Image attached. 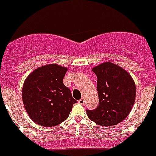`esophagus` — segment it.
<instances>
[{
	"label": "esophagus",
	"mask_w": 156,
	"mask_h": 156,
	"mask_svg": "<svg viewBox=\"0 0 156 156\" xmlns=\"http://www.w3.org/2000/svg\"><path fill=\"white\" fill-rule=\"evenodd\" d=\"M78 103H79L80 105L85 104V100H84V98H82L80 99V100H78Z\"/></svg>",
	"instance_id": "obj_1"
}]
</instances>
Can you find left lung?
I'll use <instances>...</instances> for the list:
<instances>
[{
	"label": "left lung",
	"instance_id": "1",
	"mask_svg": "<svg viewBox=\"0 0 156 156\" xmlns=\"http://www.w3.org/2000/svg\"><path fill=\"white\" fill-rule=\"evenodd\" d=\"M98 78L99 105L87 115L101 126H112L122 122L131 112L136 100V84L130 73L110 62L93 69Z\"/></svg>",
	"mask_w": 156,
	"mask_h": 156
}]
</instances>
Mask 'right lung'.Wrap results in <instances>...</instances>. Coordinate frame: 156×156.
<instances>
[{
  "label": "right lung",
  "mask_w": 156,
  "mask_h": 156,
  "mask_svg": "<svg viewBox=\"0 0 156 156\" xmlns=\"http://www.w3.org/2000/svg\"><path fill=\"white\" fill-rule=\"evenodd\" d=\"M68 68L56 63L34 69L25 78L22 100L29 116L42 126H54L69 117L77 102L63 83Z\"/></svg>",
  "instance_id": "1"
}]
</instances>
